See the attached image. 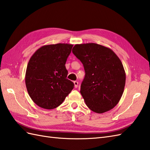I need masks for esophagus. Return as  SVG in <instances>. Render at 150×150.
<instances>
[{
  "label": "esophagus",
  "instance_id": "1",
  "mask_svg": "<svg viewBox=\"0 0 150 150\" xmlns=\"http://www.w3.org/2000/svg\"><path fill=\"white\" fill-rule=\"evenodd\" d=\"M74 86H75V88H77V87H78V84H79L78 82H77V81H74Z\"/></svg>",
  "mask_w": 150,
  "mask_h": 150
}]
</instances>
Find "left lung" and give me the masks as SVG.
<instances>
[{"mask_svg": "<svg viewBox=\"0 0 150 150\" xmlns=\"http://www.w3.org/2000/svg\"><path fill=\"white\" fill-rule=\"evenodd\" d=\"M72 52L85 70L80 93L88 108L97 113L113 108L125 85V72L119 57L111 49L95 43L76 44Z\"/></svg>", "mask_w": 150, "mask_h": 150, "instance_id": "left-lung-1", "label": "left lung"}]
</instances>
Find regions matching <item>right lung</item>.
Masks as SVG:
<instances>
[{"label":"right lung","instance_id":"right-lung-1","mask_svg":"<svg viewBox=\"0 0 150 150\" xmlns=\"http://www.w3.org/2000/svg\"><path fill=\"white\" fill-rule=\"evenodd\" d=\"M72 47L61 43L43 45L30 57L25 84L30 97L40 108H56L74 89V83L67 79L65 67Z\"/></svg>","mask_w":150,"mask_h":150}]
</instances>
